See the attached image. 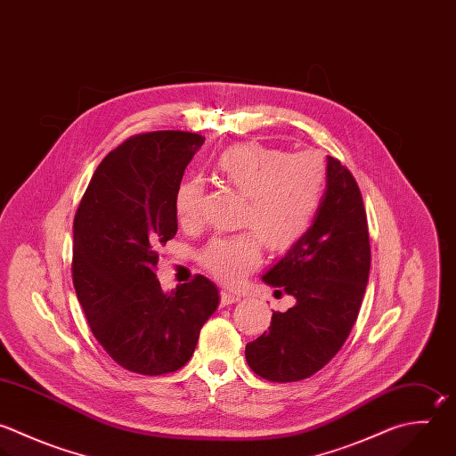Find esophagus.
<instances>
[{
    "label": "esophagus",
    "instance_id": "esophagus-1",
    "mask_svg": "<svg viewBox=\"0 0 456 456\" xmlns=\"http://www.w3.org/2000/svg\"><path fill=\"white\" fill-rule=\"evenodd\" d=\"M239 299H240V296L235 294V292H230V290H223V292H221V305H223V306H228V305H232V303H237Z\"/></svg>",
    "mask_w": 456,
    "mask_h": 456
}]
</instances>
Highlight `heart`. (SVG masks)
<instances>
[{
	"instance_id": "heart-1",
	"label": "heart",
	"mask_w": 456,
	"mask_h": 456,
	"mask_svg": "<svg viewBox=\"0 0 456 456\" xmlns=\"http://www.w3.org/2000/svg\"><path fill=\"white\" fill-rule=\"evenodd\" d=\"M219 176L246 196L240 226L248 232L217 237L201 251V265L235 285L262 262V240L273 251L294 248L312 228L326 189V166L315 153H292L260 142L226 148L216 160ZM203 182L187 178L175 194L178 221L201 223Z\"/></svg>"
}]
</instances>
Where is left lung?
Wrapping results in <instances>:
<instances>
[{"mask_svg":"<svg viewBox=\"0 0 456 456\" xmlns=\"http://www.w3.org/2000/svg\"><path fill=\"white\" fill-rule=\"evenodd\" d=\"M370 269L362 194L351 171L328 157L326 192L308 233L262 280L296 305L273 312L269 331L246 346V360L264 379L310 378L344 346L356 322Z\"/></svg>","mask_w":456,"mask_h":456,"instance_id":"1","label":"left lung"}]
</instances>
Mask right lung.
I'll return each instance as SVG.
<instances>
[{
    "instance_id": "right-lung-1",
    "label": "right lung",
    "mask_w": 456,
    "mask_h": 456,
    "mask_svg": "<svg viewBox=\"0 0 456 456\" xmlns=\"http://www.w3.org/2000/svg\"><path fill=\"white\" fill-rule=\"evenodd\" d=\"M205 137L150 132L126 139L94 171L73 223V283L87 322L121 367L182 369L216 312L217 287L196 274L164 294L159 249L178 232L175 194Z\"/></svg>"
}]
</instances>
